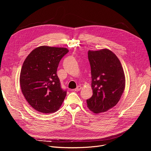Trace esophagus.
I'll list each match as a JSON object with an SVG mask.
<instances>
[{
    "mask_svg": "<svg viewBox=\"0 0 151 151\" xmlns=\"http://www.w3.org/2000/svg\"><path fill=\"white\" fill-rule=\"evenodd\" d=\"M81 88H82V87L81 86H78V87L75 89V91H80L81 90Z\"/></svg>",
    "mask_w": 151,
    "mask_h": 151,
    "instance_id": "obj_1",
    "label": "esophagus"
}]
</instances>
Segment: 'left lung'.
Masks as SVG:
<instances>
[{
  "instance_id": "obj_1",
  "label": "left lung",
  "mask_w": 151,
  "mask_h": 151,
  "mask_svg": "<svg viewBox=\"0 0 151 151\" xmlns=\"http://www.w3.org/2000/svg\"><path fill=\"white\" fill-rule=\"evenodd\" d=\"M91 66L92 97L87 100L88 109L95 114L106 112L119 101L125 86L121 62L108 49L88 51Z\"/></svg>"
}]
</instances>
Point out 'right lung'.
I'll use <instances>...</instances> for the list:
<instances>
[{
	"label": "right lung",
	"instance_id": "add662e5",
	"mask_svg": "<svg viewBox=\"0 0 151 151\" xmlns=\"http://www.w3.org/2000/svg\"><path fill=\"white\" fill-rule=\"evenodd\" d=\"M69 52L65 48L40 46L24 60L21 70V91L29 104L37 111L54 113L58 110L66 96L57 75L58 64Z\"/></svg>",
	"mask_w": 151,
	"mask_h": 151
}]
</instances>
